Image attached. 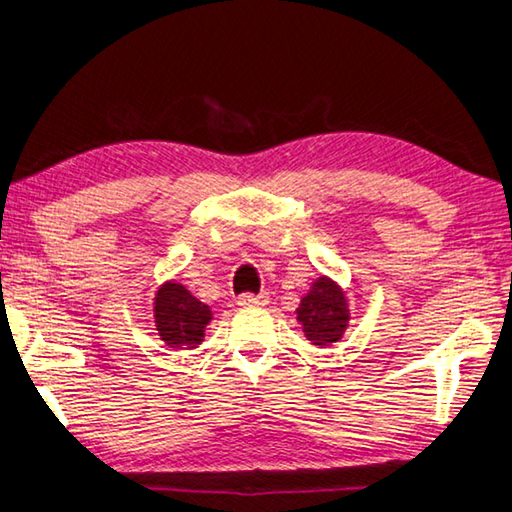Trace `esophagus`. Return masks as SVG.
<instances>
[{"label": "esophagus", "mask_w": 512, "mask_h": 512, "mask_svg": "<svg viewBox=\"0 0 512 512\" xmlns=\"http://www.w3.org/2000/svg\"><path fill=\"white\" fill-rule=\"evenodd\" d=\"M266 302H268V297L264 293H259V295L244 293V295L237 297V304L239 306H264Z\"/></svg>", "instance_id": "esophagus-1"}]
</instances>
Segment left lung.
<instances>
[{"label": "left lung", "instance_id": "left-lung-1", "mask_svg": "<svg viewBox=\"0 0 512 512\" xmlns=\"http://www.w3.org/2000/svg\"><path fill=\"white\" fill-rule=\"evenodd\" d=\"M304 338L315 347H329L342 340L351 322L347 291L327 275L315 277L295 309Z\"/></svg>", "mask_w": 512, "mask_h": 512}]
</instances>
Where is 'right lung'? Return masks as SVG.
Masks as SVG:
<instances>
[{
    "label": "right lung",
    "instance_id": "right-lung-1",
    "mask_svg": "<svg viewBox=\"0 0 512 512\" xmlns=\"http://www.w3.org/2000/svg\"><path fill=\"white\" fill-rule=\"evenodd\" d=\"M154 327L170 349H197L206 338L212 311L176 280L159 284L152 300Z\"/></svg>",
    "mask_w": 512,
    "mask_h": 512
}]
</instances>
